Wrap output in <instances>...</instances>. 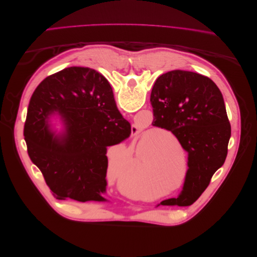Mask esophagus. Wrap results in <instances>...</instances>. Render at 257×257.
I'll list each match as a JSON object with an SVG mask.
<instances>
[{"label": "esophagus", "instance_id": "1", "mask_svg": "<svg viewBox=\"0 0 257 257\" xmlns=\"http://www.w3.org/2000/svg\"><path fill=\"white\" fill-rule=\"evenodd\" d=\"M132 134H133V135H138V134H139V130L136 126V124L132 125Z\"/></svg>", "mask_w": 257, "mask_h": 257}]
</instances>
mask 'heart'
Returning <instances> with one entry per match:
<instances>
[{
    "mask_svg": "<svg viewBox=\"0 0 257 257\" xmlns=\"http://www.w3.org/2000/svg\"><path fill=\"white\" fill-rule=\"evenodd\" d=\"M156 133H158V134H159V133H163V132H162V131H157ZM137 164H138L139 166H141V165H142V161L140 160V159H137Z\"/></svg>",
    "mask_w": 257,
    "mask_h": 257,
    "instance_id": "1",
    "label": "heart"
}]
</instances>
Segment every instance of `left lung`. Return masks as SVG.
I'll list each match as a JSON object with an SVG mask.
<instances>
[{
	"instance_id": "1",
	"label": "left lung",
	"mask_w": 257,
	"mask_h": 257,
	"mask_svg": "<svg viewBox=\"0 0 257 257\" xmlns=\"http://www.w3.org/2000/svg\"><path fill=\"white\" fill-rule=\"evenodd\" d=\"M151 103L152 124L172 132L188 153V170L181 194L161 204L189 206L226 160L231 126L223 95L210 78L174 70L157 78Z\"/></svg>"
}]
</instances>
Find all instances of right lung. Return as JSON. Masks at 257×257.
Here are the masks:
<instances>
[{"instance_id":"right-lung-1","label":"right lung","mask_w":257,"mask_h":257,"mask_svg":"<svg viewBox=\"0 0 257 257\" xmlns=\"http://www.w3.org/2000/svg\"><path fill=\"white\" fill-rule=\"evenodd\" d=\"M58 111L65 132L55 136L48 115ZM131 124L118 111L106 78L90 68L70 67L45 78L27 111L28 155L58 200L104 202L107 146L124 141Z\"/></svg>"}]
</instances>
